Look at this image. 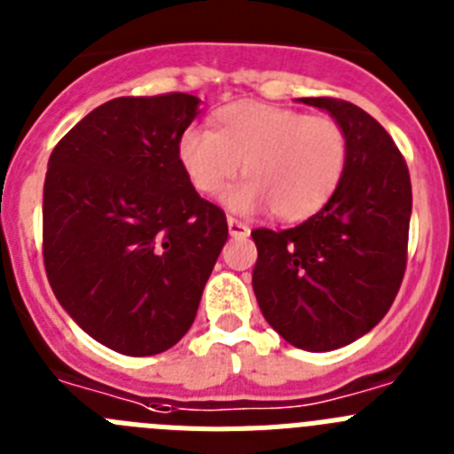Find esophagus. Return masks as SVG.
I'll return each instance as SVG.
<instances>
[{"instance_id":"1","label":"esophagus","mask_w":454,"mask_h":454,"mask_svg":"<svg viewBox=\"0 0 454 454\" xmlns=\"http://www.w3.org/2000/svg\"><path fill=\"white\" fill-rule=\"evenodd\" d=\"M228 232H231V237H235V239H244V237H248L251 228L244 222H239V219L228 217Z\"/></svg>"}]
</instances>
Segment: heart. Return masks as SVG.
Segmentation results:
<instances>
[{"mask_svg":"<svg viewBox=\"0 0 454 454\" xmlns=\"http://www.w3.org/2000/svg\"><path fill=\"white\" fill-rule=\"evenodd\" d=\"M176 158L203 197L219 194L242 165L247 181L223 194L231 210L253 215L269 206L280 222H303L341 183L348 140L333 117L235 101L215 113L212 130L187 129Z\"/></svg>","mask_w":454,"mask_h":454,"instance_id":"heart-1","label":"heart"}]
</instances>
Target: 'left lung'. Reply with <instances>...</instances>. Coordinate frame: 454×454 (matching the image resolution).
Instances as JSON below:
<instances>
[{
	"instance_id": "left-lung-1",
	"label": "left lung",
	"mask_w": 454,
	"mask_h": 454,
	"mask_svg": "<svg viewBox=\"0 0 454 454\" xmlns=\"http://www.w3.org/2000/svg\"><path fill=\"white\" fill-rule=\"evenodd\" d=\"M301 104L346 133L341 183L317 215L289 231L257 228L253 292L267 324L309 353L341 348L382 321L407 264L411 183L405 158L369 113L330 97Z\"/></svg>"
}]
</instances>
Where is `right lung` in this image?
Masks as SVG:
<instances>
[{"mask_svg": "<svg viewBox=\"0 0 454 454\" xmlns=\"http://www.w3.org/2000/svg\"><path fill=\"white\" fill-rule=\"evenodd\" d=\"M199 104L185 92L106 101L49 156V285L81 330L130 357L181 341L228 239L223 210L176 158Z\"/></svg>", "mask_w": 454, "mask_h": 454, "instance_id": "obj_1", "label": "right lung"}]
</instances>
